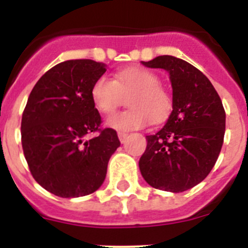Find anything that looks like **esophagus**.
I'll return each mask as SVG.
<instances>
[{
    "label": "esophagus",
    "mask_w": 248,
    "mask_h": 248,
    "mask_svg": "<svg viewBox=\"0 0 248 248\" xmlns=\"http://www.w3.org/2000/svg\"><path fill=\"white\" fill-rule=\"evenodd\" d=\"M118 137H119L120 141H122V143H124L126 139V137H128V134H126V133H123V131H119V133H118Z\"/></svg>",
    "instance_id": "1"
}]
</instances>
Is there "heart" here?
<instances>
[{"label":"heart","mask_w":248,"mask_h":248,"mask_svg":"<svg viewBox=\"0 0 248 248\" xmlns=\"http://www.w3.org/2000/svg\"><path fill=\"white\" fill-rule=\"evenodd\" d=\"M94 107L102 114H111L122 107L125 98L130 108L114 114L107 120L109 128L117 130H135L150 122H165L172 110V98L160 84L154 72L140 67H130L117 72L114 79L99 77L91 88Z\"/></svg>","instance_id":"heart-1"}]
</instances>
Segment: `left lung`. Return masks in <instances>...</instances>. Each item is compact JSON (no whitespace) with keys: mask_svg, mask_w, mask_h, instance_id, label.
<instances>
[{"mask_svg":"<svg viewBox=\"0 0 248 248\" xmlns=\"http://www.w3.org/2000/svg\"><path fill=\"white\" fill-rule=\"evenodd\" d=\"M143 64L169 73L172 111L161 130L146 137L140 172L155 189L186 191L214 168L222 148L226 113L211 82L186 61L159 56Z\"/></svg>","mask_w":248,"mask_h":248,"instance_id":"1","label":"left lung"}]
</instances>
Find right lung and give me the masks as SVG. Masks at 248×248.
Segmentation results:
<instances>
[{"instance_id":"obj_1","label":"right lung","mask_w":248,"mask_h":248,"mask_svg":"<svg viewBox=\"0 0 248 248\" xmlns=\"http://www.w3.org/2000/svg\"><path fill=\"white\" fill-rule=\"evenodd\" d=\"M104 63L71 59L46 72L31 92L22 114L23 154L34 180L61 198L97 191L108 161L120 146L117 131L100 128L102 118L91 98ZM97 131L95 138L84 140Z\"/></svg>"}]
</instances>
